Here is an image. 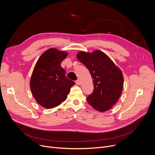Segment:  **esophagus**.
Listing matches in <instances>:
<instances>
[{"label":"esophagus","instance_id":"obj_1","mask_svg":"<svg viewBox=\"0 0 155 155\" xmlns=\"http://www.w3.org/2000/svg\"><path fill=\"white\" fill-rule=\"evenodd\" d=\"M75 83H76V84H77V85H80V81L79 80H76Z\"/></svg>","mask_w":155,"mask_h":155}]
</instances>
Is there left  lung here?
Here are the masks:
<instances>
[{"mask_svg": "<svg viewBox=\"0 0 155 155\" xmlns=\"http://www.w3.org/2000/svg\"><path fill=\"white\" fill-rule=\"evenodd\" d=\"M77 59L90 71L94 92L87 98L88 103L101 112L112 108L119 100L124 85L123 73L109 57L100 50L79 51Z\"/></svg>", "mask_w": 155, "mask_h": 155, "instance_id": "left-lung-1", "label": "left lung"}]
</instances>
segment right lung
Returning <instances> with one entry per match:
<instances>
[{"label": "right lung", "mask_w": 155, "mask_h": 155, "mask_svg": "<svg viewBox=\"0 0 155 155\" xmlns=\"http://www.w3.org/2000/svg\"><path fill=\"white\" fill-rule=\"evenodd\" d=\"M68 53L56 48L45 51L37 61L30 80V88L36 101L46 109L58 106L67 98L75 84L65 76L61 61Z\"/></svg>", "instance_id": "obj_1"}]
</instances>
